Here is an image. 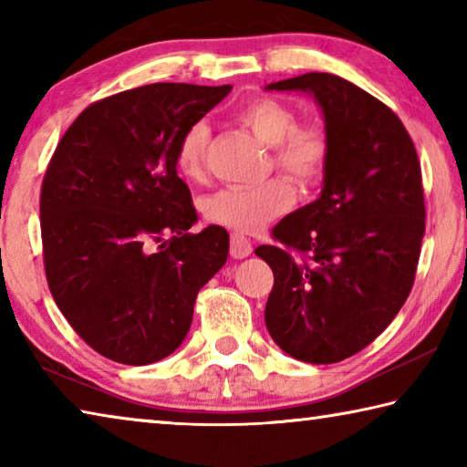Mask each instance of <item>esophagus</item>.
Masks as SVG:
<instances>
[{"label":"esophagus","instance_id":"obj_1","mask_svg":"<svg viewBox=\"0 0 467 467\" xmlns=\"http://www.w3.org/2000/svg\"><path fill=\"white\" fill-rule=\"evenodd\" d=\"M251 253H253V244L247 236L233 233L231 234V255L234 259H244V257H249Z\"/></svg>","mask_w":467,"mask_h":467}]
</instances>
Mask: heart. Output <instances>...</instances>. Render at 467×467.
I'll return each mask as SVG.
<instances>
[{
  "mask_svg": "<svg viewBox=\"0 0 467 467\" xmlns=\"http://www.w3.org/2000/svg\"><path fill=\"white\" fill-rule=\"evenodd\" d=\"M239 121L259 141L272 148L274 167L298 185L317 181L329 161V140L315 125H298L296 110L275 99H255L239 109ZM210 128L195 121L183 131L177 146V169L187 179H202L208 152ZM295 203V192L282 179L255 187H226L205 197L203 214L210 223L234 233H255L270 220L282 216Z\"/></svg>",
  "mask_w": 467,
  "mask_h": 467,
  "instance_id": "obj_1",
  "label": "heart"
}]
</instances>
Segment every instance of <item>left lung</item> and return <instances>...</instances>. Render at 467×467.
Listing matches in <instances>:
<instances>
[{
  "mask_svg": "<svg viewBox=\"0 0 467 467\" xmlns=\"http://www.w3.org/2000/svg\"><path fill=\"white\" fill-rule=\"evenodd\" d=\"M265 90L311 94L329 140L317 200L274 226L284 247L255 249L274 272L265 326L292 358L331 365L373 342L412 290L426 216L420 162L398 115L344 78L311 72Z\"/></svg>",
  "mask_w": 467,
  "mask_h": 467,
  "instance_id": "obj_1",
  "label": "left lung"
}]
</instances>
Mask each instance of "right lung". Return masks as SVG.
<instances>
[{
    "label": "right lung",
    "mask_w": 467,
    "mask_h": 467,
    "mask_svg": "<svg viewBox=\"0 0 467 467\" xmlns=\"http://www.w3.org/2000/svg\"><path fill=\"white\" fill-rule=\"evenodd\" d=\"M231 90L161 82L113 94L82 110L55 150L41 192L47 282L102 357L167 358L192 327L197 292L226 264L223 226L189 233L197 212L175 154Z\"/></svg>",
    "instance_id": "1"
}]
</instances>
